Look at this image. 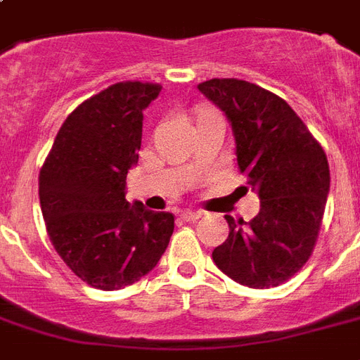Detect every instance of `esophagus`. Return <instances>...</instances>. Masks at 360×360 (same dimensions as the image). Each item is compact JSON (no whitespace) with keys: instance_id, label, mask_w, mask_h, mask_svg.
<instances>
[{"instance_id":"obj_1","label":"esophagus","mask_w":360,"mask_h":360,"mask_svg":"<svg viewBox=\"0 0 360 360\" xmlns=\"http://www.w3.org/2000/svg\"><path fill=\"white\" fill-rule=\"evenodd\" d=\"M200 217H202L200 211H183V213H181V219L185 220V222H196Z\"/></svg>"}]
</instances>
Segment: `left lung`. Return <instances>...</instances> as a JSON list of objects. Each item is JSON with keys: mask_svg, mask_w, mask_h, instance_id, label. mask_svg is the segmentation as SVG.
<instances>
[{"mask_svg": "<svg viewBox=\"0 0 360 360\" xmlns=\"http://www.w3.org/2000/svg\"><path fill=\"white\" fill-rule=\"evenodd\" d=\"M198 89L231 123L237 164L262 200L250 220H233L213 262L239 284H284L312 256L323 222L330 174L323 147L278 95L237 78H213Z\"/></svg>", "mask_w": 360, "mask_h": 360, "instance_id": "1", "label": "left lung"}]
</instances>
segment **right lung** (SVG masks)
<instances>
[{
  "instance_id": "add662e5",
  "label": "right lung",
  "mask_w": 360,
  "mask_h": 360,
  "mask_svg": "<svg viewBox=\"0 0 360 360\" xmlns=\"http://www.w3.org/2000/svg\"><path fill=\"white\" fill-rule=\"evenodd\" d=\"M162 86L117 82L72 110L39 174L48 237L86 284L114 291L146 276L174 233L172 213L124 200L138 164L143 110Z\"/></svg>"
}]
</instances>
